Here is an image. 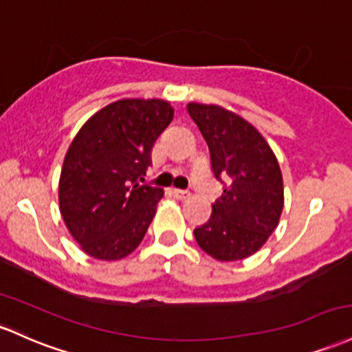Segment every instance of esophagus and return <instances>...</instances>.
Returning a JSON list of instances; mask_svg holds the SVG:
<instances>
[{
  "instance_id": "1",
  "label": "esophagus",
  "mask_w": 352,
  "mask_h": 352,
  "mask_svg": "<svg viewBox=\"0 0 352 352\" xmlns=\"http://www.w3.org/2000/svg\"><path fill=\"white\" fill-rule=\"evenodd\" d=\"M172 195L175 197L177 200H185V199H188V197H190V192L180 190V188H172Z\"/></svg>"
}]
</instances>
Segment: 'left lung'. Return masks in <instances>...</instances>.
<instances>
[{
	"label": "left lung",
	"mask_w": 352,
	"mask_h": 352,
	"mask_svg": "<svg viewBox=\"0 0 352 352\" xmlns=\"http://www.w3.org/2000/svg\"><path fill=\"white\" fill-rule=\"evenodd\" d=\"M210 152L214 177L226 180L210 219L194 230L197 244L217 261L256 254L276 230L284 207L279 162L254 125L219 105L188 103Z\"/></svg>",
	"instance_id": "8db88e82"
}]
</instances>
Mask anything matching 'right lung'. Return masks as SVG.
<instances>
[{
	"mask_svg": "<svg viewBox=\"0 0 352 352\" xmlns=\"http://www.w3.org/2000/svg\"><path fill=\"white\" fill-rule=\"evenodd\" d=\"M172 118L165 100H118L88 118L73 138L58 200L65 226L90 257L118 261L140 245L164 190L138 182Z\"/></svg>",
	"mask_w": 352,
	"mask_h": 352,
	"instance_id": "add662e5",
	"label": "right lung"
}]
</instances>
